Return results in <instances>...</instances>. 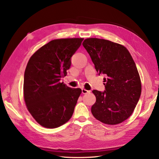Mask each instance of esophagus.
I'll return each mask as SVG.
<instances>
[{
  "instance_id": "obj_1",
  "label": "esophagus",
  "mask_w": 159,
  "mask_h": 159,
  "mask_svg": "<svg viewBox=\"0 0 159 159\" xmlns=\"http://www.w3.org/2000/svg\"><path fill=\"white\" fill-rule=\"evenodd\" d=\"M90 92V91H88V90H87V89H82V93H83V94H85V93H89Z\"/></svg>"
}]
</instances>
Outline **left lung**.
<instances>
[{"label":"left lung","mask_w":159,"mask_h":159,"mask_svg":"<svg viewBox=\"0 0 159 159\" xmlns=\"http://www.w3.org/2000/svg\"><path fill=\"white\" fill-rule=\"evenodd\" d=\"M99 74H103L105 91L93 90L96 98L93 117L116 125L129 117L141 93V83L134 60L126 47L109 40L87 38L83 42Z\"/></svg>","instance_id":"obj_1"}]
</instances>
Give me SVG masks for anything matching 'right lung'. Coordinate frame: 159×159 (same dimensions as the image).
I'll use <instances>...</instances> for the list:
<instances>
[{
    "mask_svg": "<svg viewBox=\"0 0 159 159\" xmlns=\"http://www.w3.org/2000/svg\"><path fill=\"white\" fill-rule=\"evenodd\" d=\"M83 38L53 39L31 57L24 77V99L29 112L42 126L55 128L68 121L81 93L61 78L67 75L71 57Z\"/></svg>",
    "mask_w": 159,
    "mask_h": 159,
    "instance_id": "right-lung-1",
    "label": "right lung"
}]
</instances>
